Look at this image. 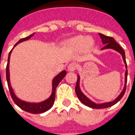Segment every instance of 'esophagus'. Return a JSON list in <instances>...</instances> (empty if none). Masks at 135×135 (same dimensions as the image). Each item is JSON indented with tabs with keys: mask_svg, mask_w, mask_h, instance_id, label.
Masks as SVG:
<instances>
[{
	"mask_svg": "<svg viewBox=\"0 0 135 135\" xmlns=\"http://www.w3.org/2000/svg\"><path fill=\"white\" fill-rule=\"evenodd\" d=\"M76 68H77V65L74 62L69 64L68 67V70L69 72H73L76 70Z\"/></svg>",
	"mask_w": 135,
	"mask_h": 135,
	"instance_id": "obj_1",
	"label": "esophagus"
}]
</instances>
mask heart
<instances>
[{
    "label": "heart",
    "mask_w": 135,
    "mask_h": 135,
    "mask_svg": "<svg viewBox=\"0 0 135 135\" xmlns=\"http://www.w3.org/2000/svg\"><path fill=\"white\" fill-rule=\"evenodd\" d=\"M69 46L75 49H79L83 47H90L91 45V41L88 37L82 36H76L71 39L68 43Z\"/></svg>",
    "instance_id": "obj_1"
}]
</instances>
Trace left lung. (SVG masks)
<instances>
[{
    "label": "left lung",
    "instance_id": "left-lung-1",
    "mask_svg": "<svg viewBox=\"0 0 135 135\" xmlns=\"http://www.w3.org/2000/svg\"><path fill=\"white\" fill-rule=\"evenodd\" d=\"M99 36L101 37V41L102 42L105 46L102 48V50L103 49H114L116 51L119 52L120 53L122 56H123V61L125 62V68L126 69L127 68V62H126V60H125V51H123V49H122V47L120 46V45L118 44V43L115 41L114 38L113 37H110V36H107L105 35H103L102 34H100L99 33ZM127 70H126V72H125V86H124V89L122 91V92L120 93V94L119 95L118 97H117L116 99H115L114 101H110V102H107V103H100V104H97V103H94L93 101H91L90 99H89L87 97L85 96V95L82 92V91L80 90V88H79V75L77 76V84H76V86H75V92H76V94H77L78 99L80 100V101L82 102L83 104L87 105L89 107L92 108H96V109H99V108H108L110 106H112V105H115V103H117L118 102L122 97H123V95L125 94V91H126V84H127Z\"/></svg>",
    "mask_w": 135,
    "mask_h": 135
}]
</instances>
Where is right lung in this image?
I'll use <instances>...</instances> for the list:
<instances>
[{
    "label": "right lung",
    "mask_w": 135,
    "mask_h": 135,
    "mask_svg": "<svg viewBox=\"0 0 135 135\" xmlns=\"http://www.w3.org/2000/svg\"><path fill=\"white\" fill-rule=\"evenodd\" d=\"M34 34H31V35H30L29 36H27V37L21 38L20 40L18 41L17 42L16 44L15 45V46L16 45L18 44H20V43L24 41H27L28 40V39H30ZM12 51V49L10 51L9 55H8V63H7V66H6V79H7V82H8V88H9V91H10V96L12 97V100L14 101V102L17 106H19L21 109H22L23 110H25L26 112L31 113H33V114L42 113L46 112V111H47L48 110H49V109L52 107V105H53L54 100H55V98H56V87H57V86L58 85V84L60 83V81L63 79V77L66 75V71H62L61 73H59V74H58L56 77H55V78L53 79V91H52V94H51V97H49V99H46V100H45V101H43V102L37 103L25 102V101H22L20 99H19L15 95L14 92H13V90H12V87H11V85H10L9 64H10V54H11Z\"/></svg>",
    "instance_id": "obj_1"
}]
</instances>
